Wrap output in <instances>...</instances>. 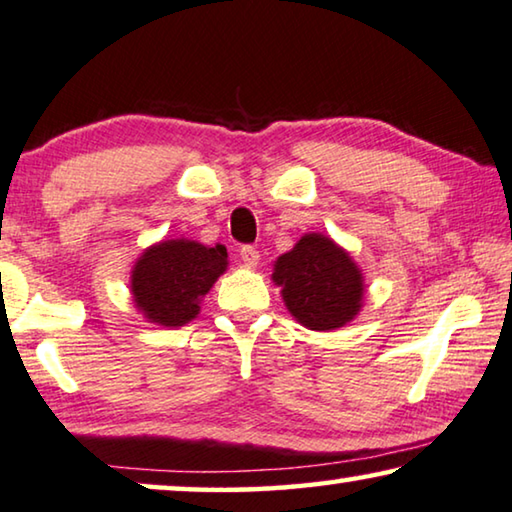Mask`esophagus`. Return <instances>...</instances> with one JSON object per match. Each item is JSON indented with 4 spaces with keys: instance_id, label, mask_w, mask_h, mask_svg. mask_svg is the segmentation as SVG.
I'll list each match as a JSON object with an SVG mask.
<instances>
[{
    "instance_id": "esophagus-1",
    "label": "esophagus",
    "mask_w": 512,
    "mask_h": 512,
    "mask_svg": "<svg viewBox=\"0 0 512 512\" xmlns=\"http://www.w3.org/2000/svg\"><path fill=\"white\" fill-rule=\"evenodd\" d=\"M240 258H242V261H245L247 265H258V261H261V254H258L256 247L242 245V247H240Z\"/></svg>"
}]
</instances>
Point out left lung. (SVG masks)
I'll return each instance as SVG.
<instances>
[{"label":"left lung","instance_id":"8db88e82","mask_svg":"<svg viewBox=\"0 0 512 512\" xmlns=\"http://www.w3.org/2000/svg\"><path fill=\"white\" fill-rule=\"evenodd\" d=\"M272 279L304 327L336 329L357 316L364 295L359 267L325 235L309 233L279 256Z\"/></svg>","mask_w":512,"mask_h":512}]
</instances>
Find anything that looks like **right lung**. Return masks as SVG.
<instances>
[{
    "instance_id": "right-lung-1",
    "label": "right lung",
    "mask_w": 512,
    "mask_h": 512,
    "mask_svg": "<svg viewBox=\"0 0 512 512\" xmlns=\"http://www.w3.org/2000/svg\"><path fill=\"white\" fill-rule=\"evenodd\" d=\"M226 270V247L192 240L160 242L144 251L132 270V295L144 316L180 327L199 313L201 297Z\"/></svg>"
}]
</instances>
